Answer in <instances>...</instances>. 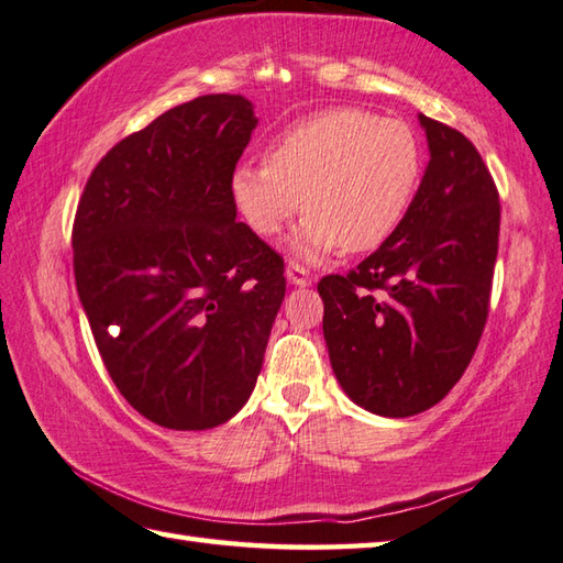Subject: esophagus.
<instances>
[{"mask_svg": "<svg viewBox=\"0 0 563 563\" xmlns=\"http://www.w3.org/2000/svg\"><path fill=\"white\" fill-rule=\"evenodd\" d=\"M285 278H288V283L295 285V288H307V285L312 283L310 280V273H307L300 266H295V263H290V266L285 268Z\"/></svg>", "mask_w": 563, "mask_h": 563, "instance_id": "34e87169", "label": "esophagus"}]
</instances>
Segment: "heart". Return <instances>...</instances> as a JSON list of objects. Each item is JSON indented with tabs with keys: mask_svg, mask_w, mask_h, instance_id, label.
<instances>
[{
	"mask_svg": "<svg viewBox=\"0 0 563 563\" xmlns=\"http://www.w3.org/2000/svg\"><path fill=\"white\" fill-rule=\"evenodd\" d=\"M422 173V141L410 124L339 107L275 136L266 165H236L229 195L263 239L278 236L305 209L288 249L292 258L314 266L339 246L344 253L383 246L410 212Z\"/></svg>",
	"mask_w": 563,
	"mask_h": 563,
	"instance_id": "1",
	"label": "heart"
}]
</instances>
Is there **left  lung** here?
<instances>
[{"mask_svg": "<svg viewBox=\"0 0 563 563\" xmlns=\"http://www.w3.org/2000/svg\"><path fill=\"white\" fill-rule=\"evenodd\" d=\"M429 163L400 229L349 275H327L324 341L351 400L412 417L464 376L488 317L500 202L476 146L424 114Z\"/></svg>", "mask_w": 563, "mask_h": 563, "instance_id": "8db88e82", "label": "left lung"}]
</instances>
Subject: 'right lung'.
<instances>
[{"label":"right lung","instance_id":"add662e5","mask_svg":"<svg viewBox=\"0 0 563 563\" xmlns=\"http://www.w3.org/2000/svg\"><path fill=\"white\" fill-rule=\"evenodd\" d=\"M258 117L205 95L97 163L73 227L75 285L119 393L202 432L251 398L285 297L283 258L236 222L229 178Z\"/></svg>","mask_w":563,"mask_h":563}]
</instances>
